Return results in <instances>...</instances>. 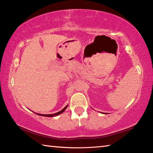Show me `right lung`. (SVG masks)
Wrapping results in <instances>:
<instances>
[{"label":"right lung","mask_w":153,"mask_h":153,"mask_svg":"<svg viewBox=\"0 0 153 153\" xmlns=\"http://www.w3.org/2000/svg\"><path fill=\"white\" fill-rule=\"evenodd\" d=\"M67 107H68V105H66V106H65L64 108H63V110H62L61 111H59V112H57V113H55V114H37V113H36V114H38V115H39V116H47V117H53V116H55L59 115V114H62V112H64V111L65 110L66 108H67Z\"/></svg>","instance_id":"right-lung-1"}]
</instances>
